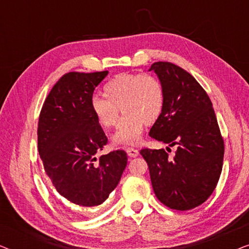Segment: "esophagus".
<instances>
[{"label": "esophagus", "instance_id": "1", "mask_svg": "<svg viewBox=\"0 0 249 249\" xmlns=\"http://www.w3.org/2000/svg\"><path fill=\"white\" fill-rule=\"evenodd\" d=\"M127 154H128V156H130V158H136V156L138 155V151H137V149L132 148V147H128L127 148Z\"/></svg>", "mask_w": 249, "mask_h": 249}]
</instances>
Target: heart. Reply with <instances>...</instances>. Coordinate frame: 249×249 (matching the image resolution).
Segmentation results:
<instances>
[{
  "instance_id": "1",
  "label": "heart",
  "mask_w": 249,
  "mask_h": 249,
  "mask_svg": "<svg viewBox=\"0 0 249 249\" xmlns=\"http://www.w3.org/2000/svg\"><path fill=\"white\" fill-rule=\"evenodd\" d=\"M103 96L90 100V112L101 128H113L120 110L124 114L112 138L115 145L138 144L144 125L158 120L164 104L161 81L147 73L118 74L104 85Z\"/></svg>"
}]
</instances>
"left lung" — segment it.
<instances>
[{
  "label": "left lung",
  "mask_w": 249,
  "mask_h": 249,
  "mask_svg": "<svg viewBox=\"0 0 249 249\" xmlns=\"http://www.w3.org/2000/svg\"><path fill=\"white\" fill-rule=\"evenodd\" d=\"M164 90V104L149 136L169 146L177 145L175 158L164 149L144 148L153 189L165 206L187 211L211 196L222 171L224 142L212 102L186 70L170 62L153 63Z\"/></svg>",
  "instance_id": "8db88e82"
}]
</instances>
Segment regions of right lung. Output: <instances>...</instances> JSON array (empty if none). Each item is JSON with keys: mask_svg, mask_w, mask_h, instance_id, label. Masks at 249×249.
<instances>
[{"mask_svg": "<svg viewBox=\"0 0 249 249\" xmlns=\"http://www.w3.org/2000/svg\"><path fill=\"white\" fill-rule=\"evenodd\" d=\"M69 72L54 85L39 114L38 152L56 192L79 206L105 202L127 166V153L96 154L107 138L90 112L94 89L107 76Z\"/></svg>", "mask_w": 249, "mask_h": 249, "instance_id": "1", "label": "right lung"}]
</instances>
